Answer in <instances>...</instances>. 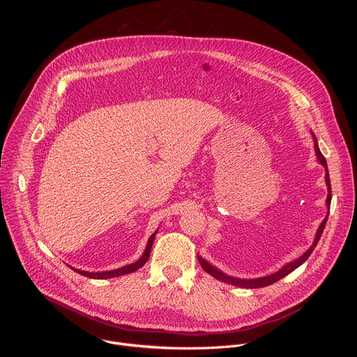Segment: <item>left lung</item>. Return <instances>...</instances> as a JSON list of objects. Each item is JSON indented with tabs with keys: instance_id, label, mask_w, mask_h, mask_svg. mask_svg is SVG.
Returning <instances> with one entry per match:
<instances>
[{
	"instance_id": "8db88e82",
	"label": "left lung",
	"mask_w": 357,
	"mask_h": 357,
	"mask_svg": "<svg viewBox=\"0 0 357 357\" xmlns=\"http://www.w3.org/2000/svg\"><path fill=\"white\" fill-rule=\"evenodd\" d=\"M312 138H314V142H315V154H317V160L318 162L325 168V182H326V186H328V196H326V208L329 209L331 208V199H332V193H331V179H329V172H328V165H326V160L325 157L322 155V152L318 146V139L315 137V134L312 132ZM328 216L329 213L325 216V219L322 220L321 226L318 227L317 230V234H315V240L312 243V245L305 251L301 257L295 259L294 261H289L282 268H280L278 271H275L274 274H270V275H266V277H260V278H237V277H231V275H227L225 274L223 271H220L219 268H216L213 264H211L209 261H206L205 259H203L202 256H197V260L202 266V268L205 270L208 274H211L213 278L219 280V281H223V282H227L230 285H234V287H240V288H263V287H267V285H271L274 282H277L278 280L284 278L285 275H288L289 273H292L295 268H298L301 264H303L305 261L308 260V257L312 254V251L315 250L322 233H324V229H325V225H326V220H328Z\"/></svg>"
}]
</instances>
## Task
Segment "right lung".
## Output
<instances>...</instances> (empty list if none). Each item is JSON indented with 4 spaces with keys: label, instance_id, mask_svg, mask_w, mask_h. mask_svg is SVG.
Listing matches in <instances>:
<instances>
[{
    "label": "right lung",
    "instance_id": "1",
    "mask_svg": "<svg viewBox=\"0 0 357 357\" xmlns=\"http://www.w3.org/2000/svg\"><path fill=\"white\" fill-rule=\"evenodd\" d=\"M158 230H155L154 233H152L146 241V245H145V250L142 252V256L135 261V263H131V264H127L124 267H120V268H116V270H109V271H84V270H77L75 267H70L72 270H75L76 273L82 274V275H86L89 278H94V280H107V278H114V277H120V275H126V274H130V273H134L137 271L138 268H141L149 259V252H151V248H152V243H154V238L157 236Z\"/></svg>",
    "mask_w": 357,
    "mask_h": 357
}]
</instances>
